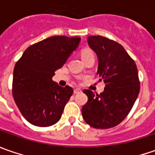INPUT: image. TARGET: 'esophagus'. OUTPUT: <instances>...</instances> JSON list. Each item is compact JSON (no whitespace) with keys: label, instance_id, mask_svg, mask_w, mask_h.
Here are the masks:
<instances>
[{"label":"esophagus","instance_id":"esophagus-1","mask_svg":"<svg viewBox=\"0 0 155 155\" xmlns=\"http://www.w3.org/2000/svg\"><path fill=\"white\" fill-rule=\"evenodd\" d=\"M82 92V91H81L80 89H75L74 90V94H78V93Z\"/></svg>","mask_w":155,"mask_h":155}]
</instances>
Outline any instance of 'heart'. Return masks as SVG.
<instances>
[{"instance_id": "1", "label": "heart", "mask_w": 155, "mask_h": 155, "mask_svg": "<svg viewBox=\"0 0 155 155\" xmlns=\"http://www.w3.org/2000/svg\"><path fill=\"white\" fill-rule=\"evenodd\" d=\"M91 55H94V52L92 51V50H91L89 48L84 49L82 51V58H85V57L91 56Z\"/></svg>"}]
</instances>
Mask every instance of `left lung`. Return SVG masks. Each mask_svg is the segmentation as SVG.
<instances>
[{
  "label": "left lung",
  "instance_id": "1",
  "mask_svg": "<svg viewBox=\"0 0 155 155\" xmlns=\"http://www.w3.org/2000/svg\"><path fill=\"white\" fill-rule=\"evenodd\" d=\"M88 44L98 57L97 74L105 88L100 95L84 91L88 102L82 108V116L92 128H113L127 117L139 95L137 67L123 46L112 39L89 36Z\"/></svg>",
  "mask_w": 155,
  "mask_h": 155
}]
</instances>
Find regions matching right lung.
<instances>
[{"label": "right lung", "instance_id": "right-lung-1", "mask_svg": "<svg viewBox=\"0 0 155 155\" xmlns=\"http://www.w3.org/2000/svg\"><path fill=\"white\" fill-rule=\"evenodd\" d=\"M79 41V37L52 36L30 45L15 64L13 97L21 115L31 124L49 127L60 120L73 89L59 86L51 78Z\"/></svg>", "mask_w": 155, "mask_h": 155}]
</instances>
